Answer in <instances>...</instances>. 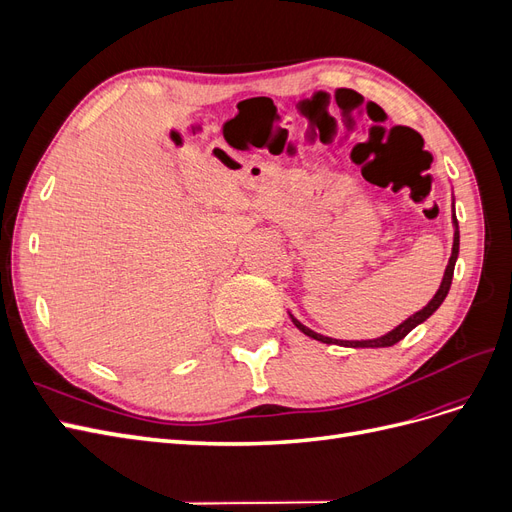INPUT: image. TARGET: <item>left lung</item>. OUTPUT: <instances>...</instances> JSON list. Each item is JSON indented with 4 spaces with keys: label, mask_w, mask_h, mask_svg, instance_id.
Masks as SVG:
<instances>
[{
    "label": "left lung",
    "mask_w": 512,
    "mask_h": 512,
    "mask_svg": "<svg viewBox=\"0 0 512 512\" xmlns=\"http://www.w3.org/2000/svg\"><path fill=\"white\" fill-rule=\"evenodd\" d=\"M453 224H455V241H453V254H451V260H448V267H446V271H444V280H442V284H440V288H438V292L433 294V299L421 309V312H416L414 316H410L408 320H404L399 324L397 329H393L391 333H386V335H382V337H378V339H365V342H344V339H333V337H324V335H320V333H316V331H312V329H307L305 324H301L297 318H292V322H294V327H297L299 331H303L305 335H309L312 339H318V342H322V344H339V346H348V348H386V346H393V344H397V342H401V339H404L414 327H418V324L421 322H425L433 312H436V309L442 305V301L446 299V294H448V290H451V282H453V271H455V262H457V256H459V224H457V218L453 215Z\"/></svg>",
    "instance_id": "left-lung-1"
}]
</instances>
